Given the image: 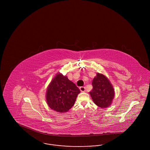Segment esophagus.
Here are the masks:
<instances>
[{"mask_svg": "<svg viewBox=\"0 0 150 150\" xmlns=\"http://www.w3.org/2000/svg\"><path fill=\"white\" fill-rule=\"evenodd\" d=\"M80 90L81 92H84L86 91V88L84 86H81V87H80Z\"/></svg>", "mask_w": 150, "mask_h": 150, "instance_id": "obj_1", "label": "esophagus"}]
</instances>
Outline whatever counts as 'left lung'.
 Instances as JSON below:
<instances>
[{
	"label": "left lung",
	"instance_id": "obj_1",
	"mask_svg": "<svg viewBox=\"0 0 150 150\" xmlns=\"http://www.w3.org/2000/svg\"><path fill=\"white\" fill-rule=\"evenodd\" d=\"M92 90L89 92L94 103L100 108L110 106L114 99V88L104 75L97 73L92 83Z\"/></svg>",
	"mask_w": 150,
	"mask_h": 150
}]
</instances>
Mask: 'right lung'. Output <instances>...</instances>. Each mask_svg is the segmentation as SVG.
I'll return each mask as SVG.
<instances>
[{
    "instance_id": "1",
    "label": "right lung",
    "mask_w": 150,
    "mask_h": 150,
    "mask_svg": "<svg viewBox=\"0 0 150 150\" xmlns=\"http://www.w3.org/2000/svg\"><path fill=\"white\" fill-rule=\"evenodd\" d=\"M80 91L67 76L59 73L48 86L46 100L51 109L59 113L67 112L71 108Z\"/></svg>"
}]
</instances>
